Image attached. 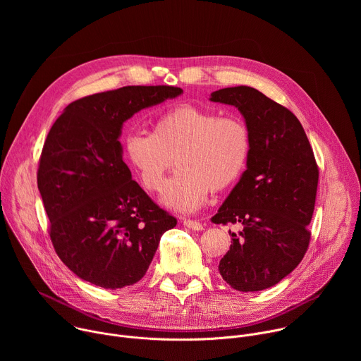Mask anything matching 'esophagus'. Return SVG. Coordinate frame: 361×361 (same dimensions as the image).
<instances>
[{
    "instance_id": "1",
    "label": "esophagus",
    "mask_w": 361,
    "mask_h": 361,
    "mask_svg": "<svg viewBox=\"0 0 361 361\" xmlns=\"http://www.w3.org/2000/svg\"><path fill=\"white\" fill-rule=\"evenodd\" d=\"M183 224H184L185 227H188V228L194 230V231H200V230H202V224H201V223H198V221H195V220L184 219V220H183Z\"/></svg>"
}]
</instances>
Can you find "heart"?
Segmentation results:
<instances>
[{"label":"heart","mask_w":361,"mask_h":361,"mask_svg":"<svg viewBox=\"0 0 361 361\" xmlns=\"http://www.w3.org/2000/svg\"><path fill=\"white\" fill-rule=\"evenodd\" d=\"M251 148L250 131L237 117L181 104L163 113L151 134L124 138L127 161L149 191L164 187L169 171H178L166 185L161 201L180 213L198 210L210 191H223L243 174Z\"/></svg>","instance_id":"1"}]
</instances>
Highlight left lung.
<instances>
[{"label": "left lung", "mask_w": 361, "mask_h": 361, "mask_svg": "<svg viewBox=\"0 0 361 361\" xmlns=\"http://www.w3.org/2000/svg\"><path fill=\"white\" fill-rule=\"evenodd\" d=\"M210 101L234 106L250 131L247 170L212 219L240 224L220 260L223 280L238 291H260L280 283L302 260L319 169L297 117L247 85L221 88Z\"/></svg>", "instance_id": "obj_1"}]
</instances>
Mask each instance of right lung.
I'll use <instances>...</instances> for the list:
<instances>
[{"instance_id":"obj_1","label":"right lung","mask_w":361,"mask_h":361,"mask_svg":"<svg viewBox=\"0 0 361 361\" xmlns=\"http://www.w3.org/2000/svg\"><path fill=\"white\" fill-rule=\"evenodd\" d=\"M181 94L170 85L92 94L71 102L51 127L37 183L56 252L81 280L109 290L133 286L176 227L133 180L118 138L135 113Z\"/></svg>"}]
</instances>
